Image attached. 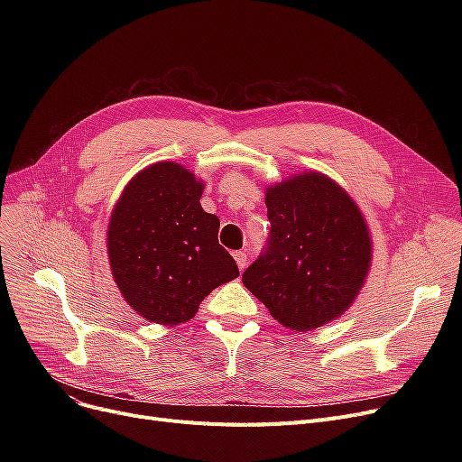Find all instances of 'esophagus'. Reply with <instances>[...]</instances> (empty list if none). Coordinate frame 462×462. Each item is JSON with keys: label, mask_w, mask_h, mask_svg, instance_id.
Masks as SVG:
<instances>
[{"label": "esophagus", "mask_w": 462, "mask_h": 462, "mask_svg": "<svg viewBox=\"0 0 462 462\" xmlns=\"http://www.w3.org/2000/svg\"><path fill=\"white\" fill-rule=\"evenodd\" d=\"M234 260H236V263H237V268L244 272L245 268H247V253L245 251H236L234 253Z\"/></svg>", "instance_id": "1"}]
</instances>
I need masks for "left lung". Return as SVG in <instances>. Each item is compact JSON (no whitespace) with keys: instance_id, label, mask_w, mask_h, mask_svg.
Returning <instances> with one entry per match:
<instances>
[{"instance_id":"left-lung-1","label":"left lung","mask_w":462,"mask_h":462,"mask_svg":"<svg viewBox=\"0 0 462 462\" xmlns=\"http://www.w3.org/2000/svg\"><path fill=\"white\" fill-rule=\"evenodd\" d=\"M265 206L270 244L241 277L245 288L294 331L343 317L373 263V237L359 206L317 170L265 187Z\"/></svg>"}]
</instances>
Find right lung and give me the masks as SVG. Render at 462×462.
I'll return each instance as SVG.
<instances>
[{"label": "right lung", "instance_id": "obj_1", "mask_svg": "<svg viewBox=\"0 0 462 462\" xmlns=\"http://www.w3.org/2000/svg\"><path fill=\"white\" fill-rule=\"evenodd\" d=\"M204 181L174 161L142 168L112 209L106 253L121 296L153 324L190 320L217 286L239 275L218 245V217L200 206Z\"/></svg>", "mask_w": 462, "mask_h": 462}]
</instances>
